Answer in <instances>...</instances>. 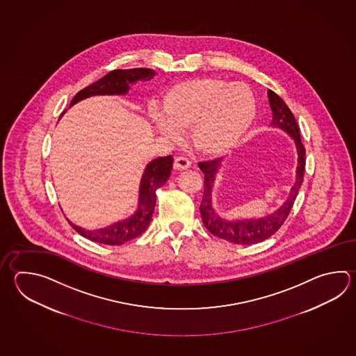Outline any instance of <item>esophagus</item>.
Here are the masks:
<instances>
[{
	"instance_id": "1",
	"label": "esophagus",
	"mask_w": 356,
	"mask_h": 356,
	"mask_svg": "<svg viewBox=\"0 0 356 356\" xmlns=\"http://www.w3.org/2000/svg\"><path fill=\"white\" fill-rule=\"evenodd\" d=\"M190 166H191V162L186 157H177V159H175V170L182 171V170H188Z\"/></svg>"
}]
</instances>
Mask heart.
<instances>
[{
    "label": "heart",
    "instance_id": "obj_1",
    "mask_svg": "<svg viewBox=\"0 0 356 356\" xmlns=\"http://www.w3.org/2000/svg\"><path fill=\"white\" fill-rule=\"evenodd\" d=\"M162 115L152 122L161 136L176 139L189 129L190 143L205 156H223L245 137L256 116V99L245 83L219 79H195L167 90Z\"/></svg>",
    "mask_w": 356,
    "mask_h": 356
}]
</instances>
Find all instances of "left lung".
<instances>
[{"mask_svg": "<svg viewBox=\"0 0 356 356\" xmlns=\"http://www.w3.org/2000/svg\"><path fill=\"white\" fill-rule=\"evenodd\" d=\"M268 97L270 108L273 111V119H271L270 127L285 131L294 140L296 149H297V168H296L294 184L291 188L286 200L276 211L259 218L227 219L222 217L214 209V205H213V188L216 184L218 172L220 167L223 166L222 163L223 159L199 163L200 170L204 172L203 200L199 207L204 225L214 236L236 245H252L271 237L283 225L285 219L289 216V211L303 182L305 149V145L300 142V133L298 128L297 120L280 96H277L274 91L268 90Z\"/></svg>", "mask_w": 356, "mask_h": 356, "instance_id": "1", "label": "left lung"}]
</instances>
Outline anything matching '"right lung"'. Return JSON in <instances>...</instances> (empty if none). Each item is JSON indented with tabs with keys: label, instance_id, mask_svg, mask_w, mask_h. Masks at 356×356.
<instances>
[{
	"label": "right lung",
	"instance_id": "right-lung-1",
	"mask_svg": "<svg viewBox=\"0 0 356 356\" xmlns=\"http://www.w3.org/2000/svg\"><path fill=\"white\" fill-rule=\"evenodd\" d=\"M156 72L149 68H133V70H115L96 81L92 85L81 90L70 104V108L74 104L82 102L91 96L99 95H127L133 83L137 81L152 80ZM65 111L62 113V115ZM60 115V118H62ZM174 159L172 156L159 157L147 163L143 175L139 182L138 204L137 209L131 217L124 218L113 225H106L99 229H85L80 225L72 223L70 219L68 223L73 227L76 232L80 233L88 240L118 246L123 245L127 241L138 237L145 232L147 227L152 220L153 211L156 207V190L166 184L172 168Z\"/></svg>",
	"mask_w": 356,
	"mask_h": 356
}]
</instances>
